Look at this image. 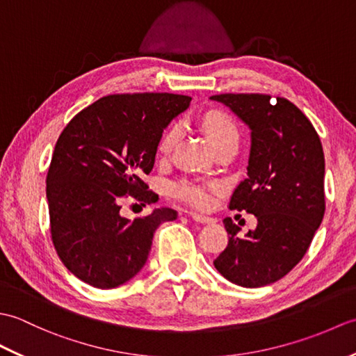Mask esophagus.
I'll list each match as a JSON object with an SVG mask.
<instances>
[{"label":"esophagus","instance_id":"1","mask_svg":"<svg viewBox=\"0 0 356 356\" xmlns=\"http://www.w3.org/2000/svg\"><path fill=\"white\" fill-rule=\"evenodd\" d=\"M188 214H190V217L193 218V220L199 222V223H209V222L214 220L213 217H208V216L200 214V213H188Z\"/></svg>","mask_w":356,"mask_h":356}]
</instances>
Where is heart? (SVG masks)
Segmentation results:
<instances>
[{
    "label": "heart",
    "instance_id": "obj_1",
    "mask_svg": "<svg viewBox=\"0 0 356 356\" xmlns=\"http://www.w3.org/2000/svg\"><path fill=\"white\" fill-rule=\"evenodd\" d=\"M202 124H203V128H205V133L209 138L211 143H213L214 149L222 145H226V143H237L238 145V139H240L238 128L236 122H234L226 113L209 111L202 118ZM177 139H179V127L172 125L163 133L161 140H159L157 156L161 159L168 157L171 154L174 145H176ZM214 188L216 185L213 184L195 182V180H180V182L172 185L171 191L174 197L188 203V205L203 208L209 203L211 200L209 193L213 191Z\"/></svg>",
    "mask_w": 356,
    "mask_h": 356
}]
</instances>
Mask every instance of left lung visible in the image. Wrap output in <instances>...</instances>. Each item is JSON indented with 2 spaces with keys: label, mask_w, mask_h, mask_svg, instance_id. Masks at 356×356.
I'll return each instance as SVG.
<instances>
[{
  "label": "left lung",
  "mask_w": 356,
  "mask_h": 356,
  "mask_svg": "<svg viewBox=\"0 0 356 356\" xmlns=\"http://www.w3.org/2000/svg\"><path fill=\"white\" fill-rule=\"evenodd\" d=\"M211 99L228 105L251 128L248 177L231 194L229 208L257 217V228L245 237L237 236L231 217L223 218L228 245L214 266L231 283L261 287L292 270L321 225V140L305 113L284 97L225 93Z\"/></svg>",
  "instance_id": "left-lung-1"
}]
</instances>
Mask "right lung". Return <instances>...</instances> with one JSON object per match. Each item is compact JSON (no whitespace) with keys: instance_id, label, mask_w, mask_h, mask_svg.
I'll return each mask as SVG.
<instances>
[{"instance_id":"right-lung-1","label":"right lung","mask_w":356,"mask_h":356,"mask_svg":"<svg viewBox=\"0 0 356 356\" xmlns=\"http://www.w3.org/2000/svg\"><path fill=\"white\" fill-rule=\"evenodd\" d=\"M172 93L110 95L81 110L56 140L45 179L53 246L82 282L111 289L143 268L157 226L177 211L120 216L122 202H156L143 176L154 166L163 128L190 105Z\"/></svg>"}]
</instances>
